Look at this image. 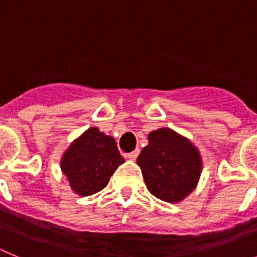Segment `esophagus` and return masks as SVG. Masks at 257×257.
<instances>
[{"mask_svg":"<svg viewBox=\"0 0 257 257\" xmlns=\"http://www.w3.org/2000/svg\"><path fill=\"white\" fill-rule=\"evenodd\" d=\"M138 155H140V150H134L133 152H131V154H128L126 155V157H128L129 160H136V159H137V156Z\"/></svg>","mask_w":257,"mask_h":257,"instance_id":"obj_1","label":"esophagus"}]
</instances>
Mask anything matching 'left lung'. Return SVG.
<instances>
[{
	"label": "left lung",
	"mask_w": 257,
	"mask_h": 257,
	"mask_svg": "<svg viewBox=\"0 0 257 257\" xmlns=\"http://www.w3.org/2000/svg\"><path fill=\"white\" fill-rule=\"evenodd\" d=\"M147 189L165 202L177 203L196 188L202 160L188 138L169 128L149 134V145L137 159Z\"/></svg>",
	"instance_id": "1"
}]
</instances>
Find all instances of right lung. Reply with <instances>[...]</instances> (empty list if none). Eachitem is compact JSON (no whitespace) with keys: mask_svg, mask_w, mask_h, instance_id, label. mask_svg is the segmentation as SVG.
I'll return each instance as SVG.
<instances>
[{"mask_svg":"<svg viewBox=\"0 0 257 257\" xmlns=\"http://www.w3.org/2000/svg\"><path fill=\"white\" fill-rule=\"evenodd\" d=\"M123 163L114 138L92 126L62 155L61 170L71 189L84 197L105 188L110 177Z\"/></svg>","mask_w":257,"mask_h":257,"instance_id":"obj_1","label":"right lung"}]
</instances>
